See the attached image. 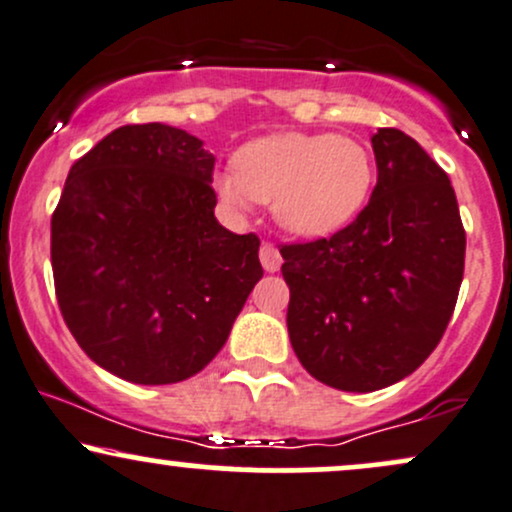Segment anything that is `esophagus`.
I'll return each instance as SVG.
<instances>
[{"label": "esophagus", "instance_id": "34e87169", "mask_svg": "<svg viewBox=\"0 0 512 512\" xmlns=\"http://www.w3.org/2000/svg\"><path fill=\"white\" fill-rule=\"evenodd\" d=\"M260 262H262V267L267 269V272H276V269L281 267L279 248H276V245H272V243H264L260 248Z\"/></svg>", "mask_w": 512, "mask_h": 512}]
</instances>
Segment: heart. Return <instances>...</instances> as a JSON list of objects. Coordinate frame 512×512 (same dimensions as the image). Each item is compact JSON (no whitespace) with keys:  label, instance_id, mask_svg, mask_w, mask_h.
I'll use <instances>...</instances> for the list:
<instances>
[{"label":"heart","instance_id":"heart-1","mask_svg":"<svg viewBox=\"0 0 512 512\" xmlns=\"http://www.w3.org/2000/svg\"><path fill=\"white\" fill-rule=\"evenodd\" d=\"M373 178V158L356 139L286 132L245 144L236 168L216 170L214 190L238 209L269 202L281 228L320 238L356 219Z\"/></svg>","mask_w":512,"mask_h":512}]
</instances>
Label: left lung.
I'll list each match as a JSON object with an SVG mask.
<instances>
[{"mask_svg": "<svg viewBox=\"0 0 512 512\" xmlns=\"http://www.w3.org/2000/svg\"><path fill=\"white\" fill-rule=\"evenodd\" d=\"M378 185L332 238L281 245L291 346L320 383L373 392L436 349L460 293L464 228L445 170L392 127L370 139Z\"/></svg>", "mask_w": 512, "mask_h": 512, "instance_id": "obj_1", "label": "left lung"}]
</instances>
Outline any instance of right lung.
<instances>
[{"instance_id":"add662e5","label":"right lung","mask_w":512,"mask_h":512,"mask_svg":"<svg viewBox=\"0 0 512 512\" xmlns=\"http://www.w3.org/2000/svg\"><path fill=\"white\" fill-rule=\"evenodd\" d=\"M211 170L202 139L161 122L115 129L69 170L52 214L57 303L117 378H192L262 279L260 238L216 221Z\"/></svg>"}]
</instances>
